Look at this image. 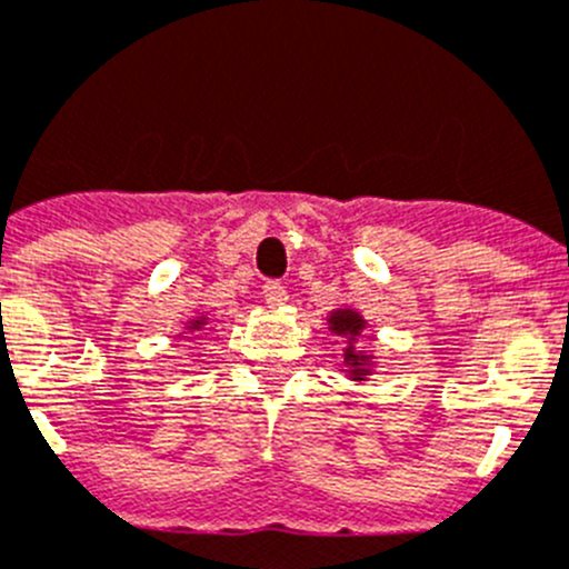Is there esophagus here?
<instances>
[{
	"label": "esophagus",
	"instance_id": "1",
	"mask_svg": "<svg viewBox=\"0 0 569 569\" xmlns=\"http://www.w3.org/2000/svg\"><path fill=\"white\" fill-rule=\"evenodd\" d=\"M262 293H264V301H268V305H284V301H288V288H284V281H279V279H268L262 284Z\"/></svg>",
	"mask_w": 569,
	"mask_h": 569
}]
</instances>
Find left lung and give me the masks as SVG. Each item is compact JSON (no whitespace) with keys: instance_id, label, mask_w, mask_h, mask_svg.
<instances>
[{"instance_id":"left-lung-1","label":"left lung","mask_w":569,"mask_h":569,"mask_svg":"<svg viewBox=\"0 0 569 569\" xmlns=\"http://www.w3.org/2000/svg\"><path fill=\"white\" fill-rule=\"evenodd\" d=\"M329 323H332V329L335 332H349V335H357L362 329V318L360 316H355V312L351 310H343V312H335L332 318H329ZM346 355V360H360V357H357V351L355 349H346L343 351ZM355 371H360V369H355ZM366 371V369H362Z\"/></svg>"}]
</instances>
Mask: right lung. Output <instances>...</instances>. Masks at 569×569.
<instances>
[{
    "label": "right lung",
    "instance_id": "right-lung-1",
    "mask_svg": "<svg viewBox=\"0 0 569 569\" xmlns=\"http://www.w3.org/2000/svg\"><path fill=\"white\" fill-rule=\"evenodd\" d=\"M203 323H207V321H194L192 329H200V327H203Z\"/></svg>",
    "mask_w": 569,
    "mask_h": 569
}]
</instances>
